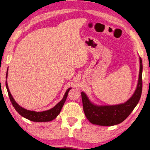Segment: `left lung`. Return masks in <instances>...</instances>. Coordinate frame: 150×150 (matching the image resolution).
Wrapping results in <instances>:
<instances>
[{
	"label": "left lung",
	"mask_w": 150,
	"mask_h": 150,
	"mask_svg": "<svg viewBox=\"0 0 150 150\" xmlns=\"http://www.w3.org/2000/svg\"><path fill=\"white\" fill-rule=\"evenodd\" d=\"M140 69L136 90L132 97L125 103L114 105H97L93 103L84 92H81L83 110L86 118L93 125L114 126L121 123L129 116L136 107L142 92V58L139 57Z\"/></svg>",
	"instance_id": "left-lung-1"
}]
</instances>
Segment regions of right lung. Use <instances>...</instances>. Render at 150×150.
Segmentation results:
<instances>
[{"label":"right lung","mask_w":150,"mask_h":150,"mask_svg":"<svg viewBox=\"0 0 150 150\" xmlns=\"http://www.w3.org/2000/svg\"><path fill=\"white\" fill-rule=\"evenodd\" d=\"M6 78H7V72H6ZM6 88L7 90L8 97H9L10 101H11V103L13 106L16 111L21 115V116L24 117L25 118L28 119L29 120L33 121V122H49V121L53 120L57 117L62 110V108L64 105V104L66 101L67 97H68V94L69 91H70L71 88H68L66 91V93H65L64 97L61 100L59 103H58L55 106H54L53 108L50 109L47 111L43 112H34V111H30V110H28L26 109L21 107L20 105H18L15 101L13 97H12L11 94L9 89L8 87L7 82L6 80Z\"/></svg>","instance_id":"obj_1"}]
</instances>
